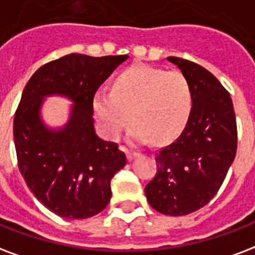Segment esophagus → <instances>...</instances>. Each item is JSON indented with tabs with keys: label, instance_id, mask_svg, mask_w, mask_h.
<instances>
[{
	"label": "esophagus",
	"instance_id": "34e87169",
	"mask_svg": "<svg viewBox=\"0 0 255 255\" xmlns=\"http://www.w3.org/2000/svg\"><path fill=\"white\" fill-rule=\"evenodd\" d=\"M137 155H139V153H137V152H132V151H127V159H128V160H129V162H131V160H133V159H135L136 156H137Z\"/></svg>",
	"mask_w": 255,
	"mask_h": 255
}]
</instances>
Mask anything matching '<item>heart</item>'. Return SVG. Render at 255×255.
I'll return each instance as SVG.
<instances>
[{
	"label": "heart",
	"instance_id": "heart-1",
	"mask_svg": "<svg viewBox=\"0 0 255 255\" xmlns=\"http://www.w3.org/2000/svg\"><path fill=\"white\" fill-rule=\"evenodd\" d=\"M92 106L103 132L111 139L133 119L129 141L145 143L152 137L163 144L176 139L186 127L192 91L182 72L135 65L116 76L112 92H97Z\"/></svg>",
	"mask_w": 255,
	"mask_h": 255
}]
</instances>
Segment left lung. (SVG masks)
Here are the masks:
<instances>
[{
	"mask_svg": "<svg viewBox=\"0 0 255 255\" xmlns=\"http://www.w3.org/2000/svg\"><path fill=\"white\" fill-rule=\"evenodd\" d=\"M187 77L192 110L180 136L156 152V175L145 186L152 209L171 217L206 206L218 192L237 152V122L230 93L201 65L167 57Z\"/></svg>",
	"mask_w": 255,
	"mask_h": 255,
	"instance_id": "1",
	"label": "left lung"
}]
</instances>
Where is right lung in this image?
Returning <instances> with one entry per match:
<instances>
[{"label":"right lung","instance_id":"right-lung-1","mask_svg":"<svg viewBox=\"0 0 255 255\" xmlns=\"http://www.w3.org/2000/svg\"><path fill=\"white\" fill-rule=\"evenodd\" d=\"M128 58L72 53L38 68L25 87L13 122L18 168L34 197L58 217L91 218L111 201V179L127 159L116 143L96 135L93 97ZM74 104L63 128H49L41 108L45 97Z\"/></svg>","mask_w":255,"mask_h":255}]
</instances>
